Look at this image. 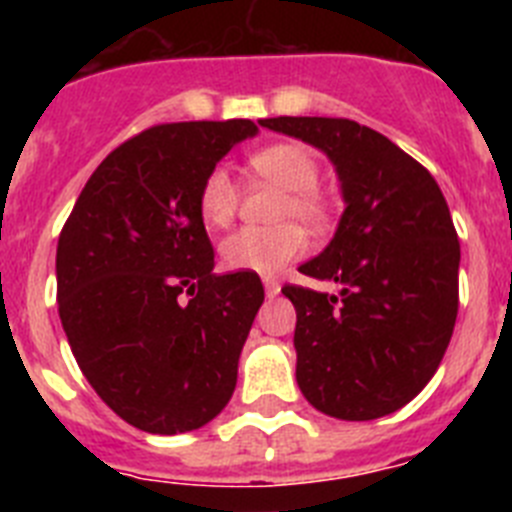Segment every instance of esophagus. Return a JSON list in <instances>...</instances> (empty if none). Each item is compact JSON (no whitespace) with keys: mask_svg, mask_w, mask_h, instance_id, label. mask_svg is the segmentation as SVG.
Instances as JSON below:
<instances>
[{"mask_svg":"<svg viewBox=\"0 0 512 512\" xmlns=\"http://www.w3.org/2000/svg\"><path fill=\"white\" fill-rule=\"evenodd\" d=\"M264 289H266V297H277V295H279V289H282V284H279L277 279L266 277V279H264Z\"/></svg>","mask_w":512,"mask_h":512,"instance_id":"obj_1","label":"esophagus"}]
</instances>
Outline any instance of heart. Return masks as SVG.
Here are the masks:
<instances>
[{"instance_id":"heart-1","label":"heart","mask_w":512,"mask_h":512,"mask_svg":"<svg viewBox=\"0 0 512 512\" xmlns=\"http://www.w3.org/2000/svg\"><path fill=\"white\" fill-rule=\"evenodd\" d=\"M248 169L264 182L282 189L277 220H300L310 228H325L333 207L328 194L318 187L320 164L310 148L282 140L259 148L248 156ZM241 205V189L225 166L207 171L197 194V210L210 228H225L233 223ZM305 233L295 223L271 225V228H241L220 243V259L233 271L274 274L295 261L305 251Z\"/></svg>"}]
</instances>
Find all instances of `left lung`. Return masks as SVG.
I'll list each match as a JSON object with an SVG mask.
<instances>
[{
	"label": "left lung",
	"instance_id": "8db88e82",
	"mask_svg": "<svg viewBox=\"0 0 512 512\" xmlns=\"http://www.w3.org/2000/svg\"><path fill=\"white\" fill-rule=\"evenodd\" d=\"M261 125L328 153L343 210L333 241L300 266L338 295L302 284L297 384L330 418L374 420L408 405L441 364L459 312V235L436 179L377 130L346 117H269Z\"/></svg>",
	"mask_w": 512,
	"mask_h": 512
}]
</instances>
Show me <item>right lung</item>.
I'll list each match as a JSON object with an SVG mask.
<instances>
[{"mask_svg":"<svg viewBox=\"0 0 512 512\" xmlns=\"http://www.w3.org/2000/svg\"><path fill=\"white\" fill-rule=\"evenodd\" d=\"M251 120L166 122L104 158L58 235V315L74 359L125 423L174 436L228 405L264 284L215 274L197 210Z\"/></svg>","mask_w":512,"mask_h":512,"instance_id":"right-lung-1","label":"right lung"}]
</instances>
